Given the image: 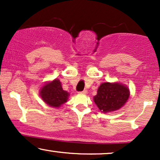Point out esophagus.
Wrapping results in <instances>:
<instances>
[{
  "mask_svg": "<svg viewBox=\"0 0 160 160\" xmlns=\"http://www.w3.org/2000/svg\"><path fill=\"white\" fill-rule=\"evenodd\" d=\"M80 94H86V93H87V90H86V89H84L83 91H82V92H80Z\"/></svg>",
  "mask_w": 160,
  "mask_h": 160,
  "instance_id": "34e87169",
  "label": "esophagus"
}]
</instances>
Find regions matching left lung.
<instances>
[{
	"label": "left lung",
	"instance_id": "1",
	"mask_svg": "<svg viewBox=\"0 0 160 160\" xmlns=\"http://www.w3.org/2000/svg\"><path fill=\"white\" fill-rule=\"evenodd\" d=\"M129 97V89L127 86L119 82H103L98 87L94 102L103 113L120 109Z\"/></svg>",
	"mask_w": 160,
	"mask_h": 160
}]
</instances>
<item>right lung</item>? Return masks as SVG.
Returning a JSON list of instances; mask_svg holds the SVG:
<instances>
[{
	"instance_id": "obj_1",
	"label": "right lung",
	"mask_w": 160,
	"mask_h": 160,
	"mask_svg": "<svg viewBox=\"0 0 160 160\" xmlns=\"http://www.w3.org/2000/svg\"><path fill=\"white\" fill-rule=\"evenodd\" d=\"M40 95L43 102L50 107L59 108L67 102L69 93L63 90L60 80L55 79L42 86L40 90Z\"/></svg>"
}]
</instances>
